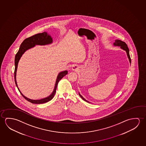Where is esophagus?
Segmentation results:
<instances>
[{"instance_id": "1", "label": "esophagus", "mask_w": 146, "mask_h": 146, "mask_svg": "<svg viewBox=\"0 0 146 146\" xmlns=\"http://www.w3.org/2000/svg\"><path fill=\"white\" fill-rule=\"evenodd\" d=\"M79 68H78V66H77V65H74L72 67V70H74V71H78V70H79L78 69Z\"/></svg>"}]
</instances>
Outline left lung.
<instances>
[{
	"label": "left lung",
	"mask_w": 146,
	"mask_h": 146,
	"mask_svg": "<svg viewBox=\"0 0 146 146\" xmlns=\"http://www.w3.org/2000/svg\"><path fill=\"white\" fill-rule=\"evenodd\" d=\"M113 45L114 46H120L121 49H123L124 50L126 51V53H127V55L128 58H129V59L130 62H131V58H130L129 55V49L128 48L127 45L126 44L125 42L121 41V40H119V39H117L115 40V42L113 43ZM79 95L82 98V100H84V101L87 102H89L87 100H86L85 98H84V97L80 93H79Z\"/></svg>",
	"instance_id": "1"
}]
</instances>
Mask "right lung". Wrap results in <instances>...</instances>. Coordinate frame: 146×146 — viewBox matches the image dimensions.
<instances>
[{"mask_svg": "<svg viewBox=\"0 0 146 146\" xmlns=\"http://www.w3.org/2000/svg\"><path fill=\"white\" fill-rule=\"evenodd\" d=\"M52 42V38H51V36L47 34V33L46 32L40 33H38L36 35H34L33 36H31L30 37H28L25 39H24L23 42H22L20 47L19 48V51H18L17 53L15 56V71H14V76H15V82L17 88L18 89L19 92H20L21 95L22 96L27 100L28 102H30L33 104H44L46 102H49L53 98L55 94L56 91V89L57 87L58 83L61 80V79L63 78V76H65L66 74H67L68 72L66 70L64 71V72H61L59 74H58L57 78L56 80V82L55 85V88L54 89L53 92L51 94V95L49 96V97L44 98L43 99L39 100H33L29 99L28 98L25 97L24 96L22 93L20 91L19 89L17 84L16 82V72L17 67H18V64L19 61L21 58L22 54L25 52L26 50L28 49H30L35 46L36 44H38V45H44V44H49Z\"/></svg>", "mask_w": 146, "mask_h": 146, "instance_id": "add662e5", "label": "right lung"}]
</instances>
